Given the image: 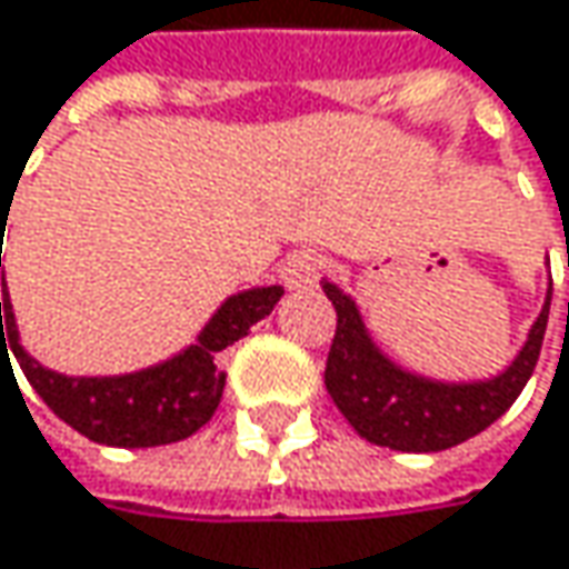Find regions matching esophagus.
Instances as JSON below:
<instances>
[{"instance_id":"esophagus-1","label":"esophagus","mask_w":569,"mask_h":569,"mask_svg":"<svg viewBox=\"0 0 569 569\" xmlns=\"http://www.w3.org/2000/svg\"><path fill=\"white\" fill-rule=\"evenodd\" d=\"M321 277V257L316 251H292L283 260V280L289 289H309Z\"/></svg>"}]
</instances>
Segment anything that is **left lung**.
Wrapping results in <instances>:
<instances>
[{"mask_svg":"<svg viewBox=\"0 0 569 569\" xmlns=\"http://www.w3.org/2000/svg\"><path fill=\"white\" fill-rule=\"evenodd\" d=\"M321 289L338 312L335 341L325 363V389L360 438L392 451H448L489 428L516 402L535 373L551 312L548 292L525 348L499 377L480 383H435L399 370L377 351L348 292L328 280Z\"/></svg>","mask_w":569,"mask_h":569,"instance_id":"obj_1","label":"left lung"}]
</instances>
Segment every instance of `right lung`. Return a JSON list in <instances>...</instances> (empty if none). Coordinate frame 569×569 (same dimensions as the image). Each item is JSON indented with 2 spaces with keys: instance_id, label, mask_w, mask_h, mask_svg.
Masks as SVG:
<instances>
[{
  "instance_id": "right-lung-1",
  "label": "right lung",
  "mask_w": 569,
  "mask_h": 569,
  "mask_svg": "<svg viewBox=\"0 0 569 569\" xmlns=\"http://www.w3.org/2000/svg\"><path fill=\"white\" fill-rule=\"evenodd\" d=\"M2 221L9 218L2 216ZM6 234V231H2ZM2 267V251H0ZM280 286H260L231 296L212 321L202 328L199 345L186 348L167 363L124 377H63L41 367L18 345L16 316L9 292L0 302V353H16L28 383L63 418L73 431L96 445L109 448H157L196 435L216 416L224 389V373L218 370L216 353L244 338L260 318L280 302ZM10 345L6 346L4 341Z\"/></svg>"
}]
</instances>
